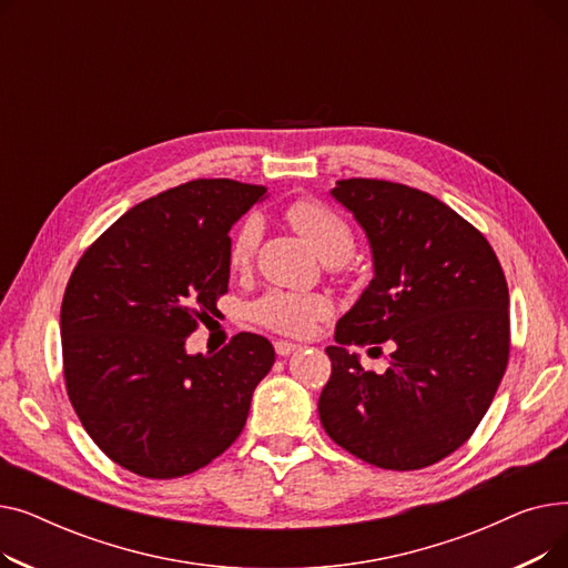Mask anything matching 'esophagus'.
Listing matches in <instances>:
<instances>
[{"instance_id": "34e87169", "label": "esophagus", "mask_w": 568, "mask_h": 568, "mask_svg": "<svg viewBox=\"0 0 568 568\" xmlns=\"http://www.w3.org/2000/svg\"><path fill=\"white\" fill-rule=\"evenodd\" d=\"M274 347H276V354H278V356H290L292 352L302 349V345H294V343H290V341H276Z\"/></svg>"}]
</instances>
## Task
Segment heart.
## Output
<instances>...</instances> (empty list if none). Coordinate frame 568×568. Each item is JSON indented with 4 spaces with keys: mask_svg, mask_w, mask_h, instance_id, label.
<instances>
[{
    "mask_svg": "<svg viewBox=\"0 0 568 568\" xmlns=\"http://www.w3.org/2000/svg\"><path fill=\"white\" fill-rule=\"evenodd\" d=\"M290 223L300 230V234L311 244V248L324 262H341L354 248V234L349 225L332 212L329 206L317 200H300L287 209ZM262 239V219L248 214L236 225L230 239V266L246 268L257 251ZM332 313L329 300L322 294H304L290 290H268L251 306V317L285 336H304L315 322Z\"/></svg>",
    "mask_w": 568,
    "mask_h": 568,
    "instance_id": "b5f03b06",
    "label": "heart"
}]
</instances>
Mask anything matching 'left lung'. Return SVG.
I'll use <instances>...</instances> for the list:
<instances>
[{
    "mask_svg": "<svg viewBox=\"0 0 568 568\" xmlns=\"http://www.w3.org/2000/svg\"><path fill=\"white\" fill-rule=\"evenodd\" d=\"M332 197L364 230L373 281L326 347L320 422L382 469H422L481 424L509 362V287L486 236L437 197L379 179H341ZM386 342L384 374L352 344ZM371 349V351H372ZM369 351V352H371Z\"/></svg>",
    "mask_w": 568,
    "mask_h": 568,
    "instance_id": "left-lung-1",
    "label": "left lung"
}]
</instances>
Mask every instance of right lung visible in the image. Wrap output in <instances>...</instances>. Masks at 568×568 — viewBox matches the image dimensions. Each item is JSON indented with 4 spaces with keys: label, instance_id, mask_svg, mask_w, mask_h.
I'll list each match as a JSON object with an SVG mask.
<instances>
[{
    "label": "right lung",
    "instance_id": "1",
    "mask_svg": "<svg viewBox=\"0 0 568 568\" xmlns=\"http://www.w3.org/2000/svg\"><path fill=\"white\" fill-rule=\"evenodd\" d=\"M264 186L195 179L149 197L87 248L64 292V377L99 449L144 479H176L221 456L246 426L276 352L236 334L189 354L197 320L230 283V230Z\"/></svg>",
    "mask_w": 568,
    "mask_h": 568
}]
</instances>
